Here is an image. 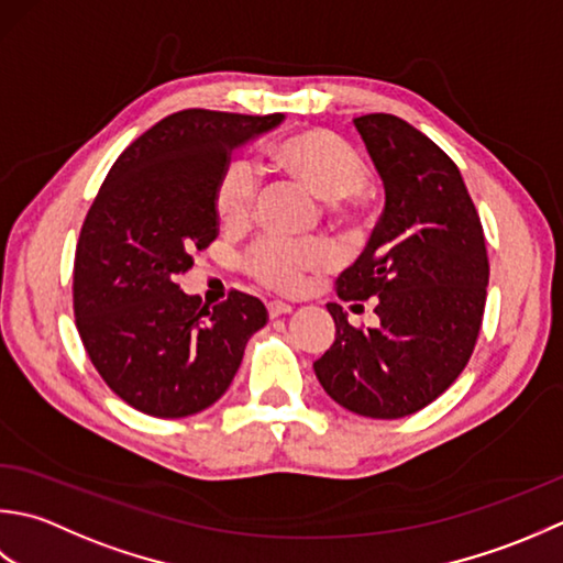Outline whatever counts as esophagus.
Listing matches in <instances>:
<instances>
[{"label":"esophagus","instance_id":"1","mask_svg":"<svg viewBox=\"0 0 563 563\" xmlns=\"http://www.w3.org/2000/svg\"><path fill=\"white\" fill-rule=\"evenodd\" d=\"M267 313H269V318H279V316L291 313V306L284 303V301H269L267 303Z\"/></svg>","mask_w":563,"mask_h":563}]
</instances>
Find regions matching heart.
<instances>
[{"instance_id": "obj_1", "label": "heart", "mask_w": 563, "mask_h": 563, "mask_svg": "<svg viewBox=\"0 0 563 563\" xmlns=\"http://www.w3.org/2000/svg\"><path fill=\"white\" fill-rule=\"evenodd\" d=\"M272 159L298 185L313 191L318 199H350L366 181V163L354 147L338 133L325 129H303L272 147ZM257 197L255 167L245 157H233L213 189V209L225 225H243L252 213ZM332 262V250L320 240L289 243V240L265 238L250 247L245 269L260 284L274 291H298L303 274L323 269Z\"/></svg>"}]
</instances>
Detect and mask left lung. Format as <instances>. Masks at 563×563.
<instances>
[{
    "instance_id": "8db88e82",
    "label": "left lung",
    "mask_w": 563,
    "mask_h": 563,
    "mask_svg": "<svg viewBox=\"0 0 563 563\" xmlns=\"http://www.w3.org/2000/svg\"><path fill=\"white\" fill-rule=\"evenodd\" d=\"M384 181V213L352 267L342 301L374 298L376 328H352L328 303L335 342L313 369L357 416L396 420L442 396L472 357L486 306L484 228L462 172L428 135L391 113L354 119Z\"/></svg>"
}]
</instances>
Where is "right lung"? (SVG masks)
<instances>
[{
  "mask_svg": "<svg viewBox=\"0 0 563 563\" xmlns=\"http://www.w3.org/2000/svg\"><path fill=\"white\" fill-rule=\"evenodd\" d=\"M282 121L172 113L125 147L91 203L75 252L77 330L101 378L135 410L187 418L213 406L265 328L260 298L231 291L209 308L177 277L216 240L213 189L228 157Z\"/></svg>",
  "mask_w": 563,
  "mask_h": 563,
  "instance_id": "1",
  "label": "right lung"
}]
</instances>
